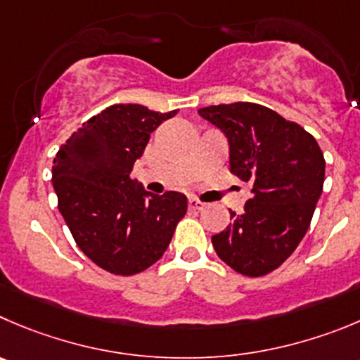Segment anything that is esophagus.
<instances>
[{
	"label": "esophagus",
	"mask_w": 360,
	"mask_h": 360,
	"mask_svg": "<svg viewBox=\"0 0 360 360\" xmlns=\"http://www.w3.org/2000/svg\"><path fill=\"white\" fill-rule=\"evenodd\" d=\"M189 208H193V210H203L205 203L198 200V198H189Z\"/></svg>",
	"instance_id": "1"
}]
</instances>
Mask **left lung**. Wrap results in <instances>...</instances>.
I'll use <instances>...</instances> for the list:
<instances>
[{
  "label": "left lung",
  "instance_id": "left-lung-1",
  "mask_svg": "<svg viewBox=\"0 0 360 360\" xmlns=\"http://www.w3.org/2000/svg\"><path fill=\"white\" fill-rule=\"evenodd\" d=\"M198 112L228 138L229 171L252 184L244 212L229 210L231 222L212 245L235 272L265 276L290 258L309 228L323 191V153L299 123L265 105L235 102Z\"/></svg>",
  "mask_w": 360,
  "mask_h": 360
}]
</instances>
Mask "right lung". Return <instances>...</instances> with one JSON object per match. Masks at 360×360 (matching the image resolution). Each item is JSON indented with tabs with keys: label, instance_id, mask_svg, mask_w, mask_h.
<instances>
[{
	"label": "right lung",
	"instance_id": "right-lung-1",
	"mask_svg": "<svg viewBox=\"0 0 360 360\" xmlns=\"http://www.w3.org/2000/svg\"><path fill=\"white\" fill-rule=\"evenodd\" d=\"M176 111L115 104L83 123L58 150L53 187L75 244L101 269L134 276L169 245L187 198L150 194L131 178L150 134Z\"/></svg>",
	"mask_w": 360,
	"mask_h": 360
}]
</instances>
